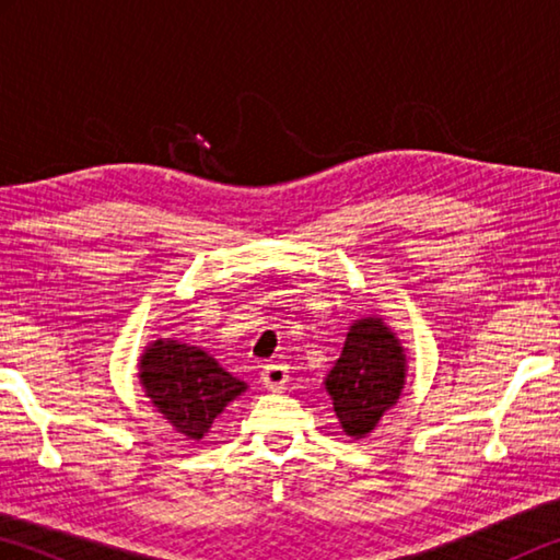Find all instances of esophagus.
I'll use <instances>...</instances> for the list:
<instances>
[{"instance_id":"esophagus-1","label":"esophagus","mask_w":560,"mask_h":560,"mask_svg":"<svg viewBox=\"0 0 560 560\" xmlns=\"http://www.w3.org/2000/svg\"><path fill=\"white\" fill-rule=\"evenodd\" d=\"M261 383H264V387H267V390H283V385L289 383V368L281 365V363L264 365Z\"/></svg>"}]
</instances>
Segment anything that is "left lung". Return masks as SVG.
<instances>
[{
    "label": "left lung",
    "instance_id": "left-lung-1",
    "mask_svg": "<svg viewBox=\"0 0 560 560\" xmlns=\"http://www.w3.org/2000/svg\"><path fill=\"white\" fill-rule=\"evenodd\" d=\"M407 358L400 340L381 316L358 318L343 350L326 377L340 428L350 438H365L381 417L400 400Z\"/></svg>",
    "mask_w": 560,
    "mask_h": 560
}]
</instances>
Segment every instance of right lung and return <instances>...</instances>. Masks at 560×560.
Here are the masks:
<instances>
[{
  "label": "right lung",
  "instance_id": "add662e5",
  "mask_svg": "<svg viewBox=\"0 0 560 560\" xmlns=\"http://www.w3.org/2000/svg\"><path fill=\"white\" fill-rule=\"evenodd\" d=\"M138 375L158 412L192 442H200L214 417L246 390V383L226 373L210 353L173 338H158L145 348Z\"/></svg>",
  "mask_w": 560,
  "mask_h": 560
}]
</instances>
